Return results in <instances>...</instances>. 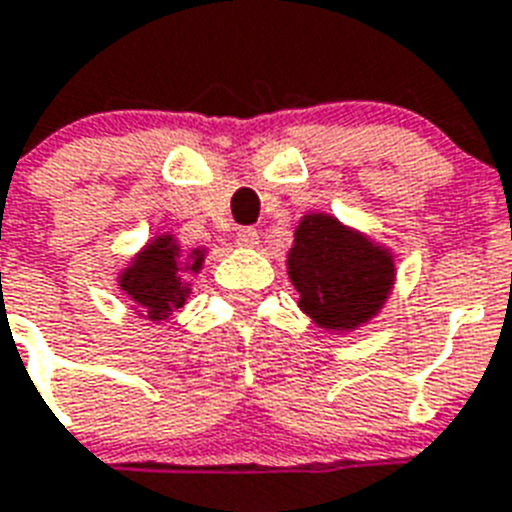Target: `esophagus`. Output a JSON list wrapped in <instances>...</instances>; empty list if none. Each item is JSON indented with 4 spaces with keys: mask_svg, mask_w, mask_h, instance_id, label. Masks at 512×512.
I'll return each mask as SVG.
<instances>
[{
    "mask_svg": "<svg viewBox=\"0 0 512 512\" xmlns=\"http://www.w3.org/2000/svg\"><path fill=\"white\" fill-rule=\"evenodd\" d=\"M235 243H238L240 248H256L259 246V232L253 230V227H240V230L235 232Z\"/></svg>",
    "mask_w": 512,
    "mask_h": 512,
    "instance_id": "1",
    "label": "esophagus"
}]
</instances>
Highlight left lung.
I'll return each instance as SVG.
<instances>
[{"instance_id": "left-lung-1", "label": "left lung", "mask_w": 512, "mask_h": 512, "mask_svg": "<svg viewBox=\"0 0 512 512\" xmlns=\"http://www.w3.org/2000/svg\"><path fill=\"white\" fill-rule=\"evenodd\" d=\"M287 274L303 314L327 332H353L382 311L395 285L390 248L314 211L295 227Z\"/></svg>"}]
</instances>
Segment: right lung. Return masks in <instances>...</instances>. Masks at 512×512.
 Segmentation results:
<instances>
[{
    "mask_svg": "<svg viewBox=\"0 0 512 512\" xmlns=\"http://www.w3.org/2000/svg\"><path fill=\"white\" fill-rule=\"evenodd\" d=\"M206 248L180 251L175 235H156L135 253L117 282L128 295L138 316L159 324L170 319L172 311L183 308L190 295V277L201 272Z\"/></svg>",
    "mask_w": 512,
    "mask_h": 512,
    "instance_id": "1",
    "label": "right lung"
}]
</instances>
